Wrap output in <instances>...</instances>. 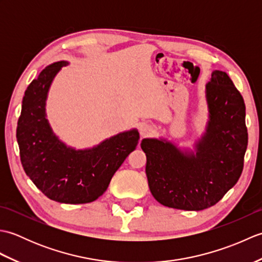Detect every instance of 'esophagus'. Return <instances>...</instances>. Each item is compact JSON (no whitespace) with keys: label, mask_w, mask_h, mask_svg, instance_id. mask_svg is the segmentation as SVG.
I'll return each instance as SVG.
<instances>
[{"label":"esophagus","mask_w":262,"mask_h":262,"mask_svg":"<svg viewBox=\"0 0 262 262\" xmlns=\"http://www.w3.org/2000/svg\"><path fill=\"white\" fill-rule=\"evenodd\" d=\"M151 132H152V128L149 127L148 125H145V124L141 125V127H140V134H141V136L145 137V136H147Z\"/></svg>","instance_id":"1"}]
</instances>
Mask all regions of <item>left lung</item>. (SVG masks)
<instances>
[{
    "label": "left lung",
    "instance_id": "1",
    "mask_svg": "<svg viewBox=\"0 0 262 262\" xmlns=\"http://www.w3.org/2000/svg\"><path fill=\"white\" fill-rule=\"evenodd\" d=\"M209 120L196 154L163 140L145 138L146 176L153 197L166 207L203 210L237 182L248 146L246 104L230 76L214 71L206 84Z\"/></svg>",
    "mask_w": 262,
    "mask_h": 262
}]
</instances>
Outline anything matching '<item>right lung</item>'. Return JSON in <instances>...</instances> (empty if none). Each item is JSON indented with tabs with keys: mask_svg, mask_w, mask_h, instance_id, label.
I'll list each match as a JSON object with an SVG mask.
<instances>
[{
	"mask_svg": "<svg viewBox=\"0 0 262 262\" xmlns=\"http://www.w3.org/2000/svg\"><path fill=\"white\" fill-rule=\"evenodd\" d=\"M60 60L43 69L25 92L16 127L21 164L26 174L49 199L64 204H85L107 190L111 178L136 148V129L121 133L91 149L68 147L54 135L45 114L47 93Z\"/></svg>",
	"mask_w": 262,
	"mask_h": 262,
	"instance_id": "1",
	"label": "right lung"
}]
</instances>
